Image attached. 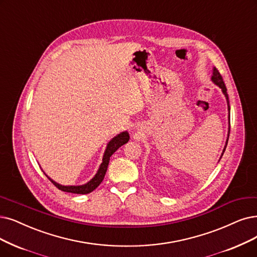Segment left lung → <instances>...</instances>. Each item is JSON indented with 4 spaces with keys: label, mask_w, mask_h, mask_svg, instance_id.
Instances as JSON below:
<instances>
[{
    "label": "left lung",
    "mask_w": 257,
    "mask_h": 257,
    "mask_svg": "<svg viewBox=\"0 0 257 257\" xmlns=\"http://www.w3.org/2000/svg\"><path fill=\"white\" fill-rule=\"evenodd\" d=\"M211 80H212V82H213L214 84H216L219 88H221L222 94L224 95L225 100H227L228 111H229V119H230V103H229V97H228V94H227V87H225L224 82H223V80H222V77H221V75L219 74V71L217 70L216 67L213 68V74H212ZM229 123H230V122H229ZM229 134H230V127H229V132H228V138H227V141H225V146H224V148H223V151H222V153H221V156H220L219 160L221 159V157H222V155H223V153H224V151H225V148H227L228 140H229Z\"/></svg>",
    "instance_id": "obj_1"
}]
</instances>
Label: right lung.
<instances>
[{
  "mask_svg": "<svg viewBox=\"0 0 257 257\" xmlns=\"http://www.w3.org/2000/svg\"><path fill=\"white\" fill-rule=\"evenodd\" d=\"M130 140V135L128 133L125 132H122L120 134H118L117 136H115L112 138L106 146L105 152H104V155L103 158H102V163L100 164V167L96 173V175L91 178L88 182H86L85 184H82V186H62V184H60L56 181H54L51 178H49L46 174L45 175L47 176V178L53 182L55 186L63 192H68V193H74V194H88L90 192H93L99 184L102 182V180L104 179L105 176V173L108 167V162H109V158L110 156L114 154L120 147H122L123 145H125V143Z\"/></svg>",
  "mask_w": 257,
  "mask_h": 257,
  "instance_id": "add662e5",
  "label": "right lung"
}]
</instances>
